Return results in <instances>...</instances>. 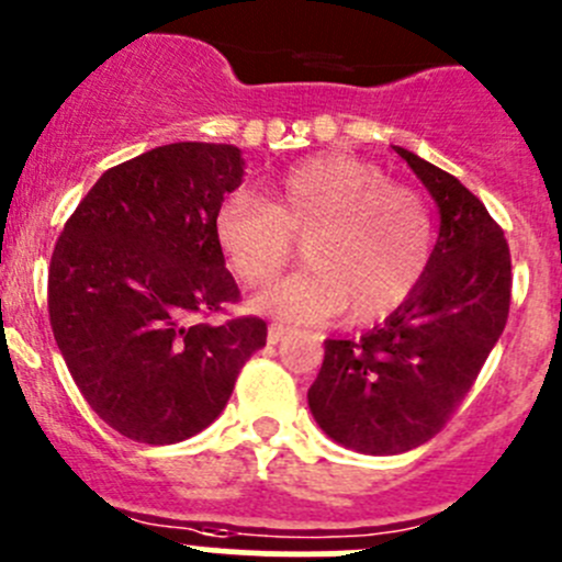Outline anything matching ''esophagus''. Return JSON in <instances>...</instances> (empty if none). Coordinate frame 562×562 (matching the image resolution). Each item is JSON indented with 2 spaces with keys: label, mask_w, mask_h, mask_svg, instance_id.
Masks as SVG:
<instances>
[{
  "label": "esophagus",
  "mask_w": 562,
  "mask_h": 562,
  "mask_svg": "<svg viewBox=\"0 0 562 562\" xmlns=\"http://www.w3.org/2000/svg\"><path fill=\"white\" fill-rule=\"evenodd\" d=\"M286 334H290V328H284V326H270V328H267V342L278 345V342H281V339L286 337Z\"/></svg>",
  "instance_id": "obj_1"
}]
</instances>
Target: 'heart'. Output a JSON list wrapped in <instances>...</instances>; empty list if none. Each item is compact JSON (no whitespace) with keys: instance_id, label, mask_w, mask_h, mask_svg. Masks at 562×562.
<instances>
[{"instance_id":"heart-1","label":"heart","mask_w":562,"mask_h":562,"mask_svg":"<svg viewBox=\"0 0 562 562\" xmlns=\"http://www.w3.org/2000/svg\"><path fill=\"white\" fill-rule=\"evenodd\" d=\"M214 239L250 286L272 281L303 239L306 270L267 286L256 312L321 323L387 317L424 281L435 225L424 198L390 183L373 161L326 153L292 164L267 189V203L234 192L217 205Z\"/></svg>"}]
</instances>
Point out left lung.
I'll list each match as a JSON object with an SVG mask.
<instances>
[{"mask_svg": "<svg viewBox=\"0 0 562 562\" xmlns=\"http://www.w3.org/2000/svg\"><path fill=\"white\" fill-rule=\"evenodd\" d=\"M440 214L424 281L382 326L326 339L308 409L334 442L359 454L418 449L446 426L498 342L509 312V247L454 175L395 147Z\"/></svg>", "mask_w": 562, "mask_h": 562, "instance_id": "1", "label": "left lung"}]
</instances>
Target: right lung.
Instances as JSON below:
<instances>
[{"mask_svg":"<svg viewBox=\"0 0 562 562\" xmlns=\"http://www.w3.org/2000/svg\"><path fill=\"white\" fill-rule=\"evenodd\" d=\"M234 144L175 142L100 175L49 265V323L82 398L111 429L167 446L220 418L267 323H192L239 297L214 214L241 187Z\"/></svg>","mask_w":562,"mask_h":562,"instance_id":"right-lung-1","label":"right lung"}]
</instances>
